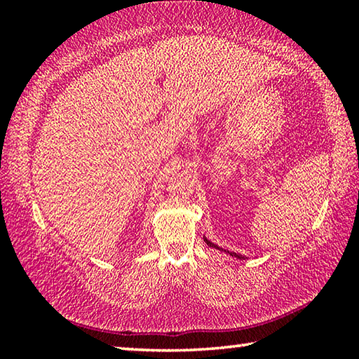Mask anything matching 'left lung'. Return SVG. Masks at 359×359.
I'll return each mask as SVG.
<instances>
[{
  "mask_svg": "<svg viewBox=\"0 0 359 359\" xmlns=\"http://www.w3.org/2000/svg\"><path fill=\"white\" fill-rule=\"evenodd\" d=\"M204 242H205V244H208L209 247H214V248H218V250H223V248H220L218 245L212 244V242H210L209 239H205V238H204ZM224 252H226V250H224ZM228 253L231 255V257H236V258H239V259H244V257H242V255H238V253H234V252H228Z\"/></svg>",
  "mask_w": 359,
  "mask_h": 359,
  "instance_id": "left-lung-1",
  "label": "left lung"
}]
</instances>
